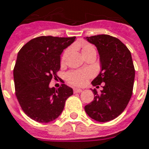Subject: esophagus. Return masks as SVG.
Returning a JSON list of instances; mask_svg holds the SVG:
<instances>
[{
  "label": "esophagus",
  "instance_id": "34e87169",
  "mask_svg": "<svg viewBox=\"0 0 149 149\" xmlns=\"http://www.w3.org/2000/svg\"><path fill=\"white\" fill-rule=\"evenodd\" d=\"M73 91H74V93H80L82 91V89L80 88H74L73 89Z\"/></svg>",
  "mask_w": 149,
  "mask_h": 149
}]
</instances>
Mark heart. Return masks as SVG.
Returning <instances> with one entry per match:
<instances>
[{
	"label": "heart",
	"instance_id": "b5f03b06",
	"mask_svg": "<svg viewBox=\"0 0 149 149\" xmlns=\"http://www.w3.org/2000/svg\"><path fill=\"white\" fill-rule=\"evenodd\" d=\"M81 51L83 54L84 57H85L88 54H90L91 53L96 54V49L95 47L90 43H83L81 45ZM69 52V49H67L64 52L62 56V61H65L66 56ZM90 77V73L88 71L84 70H75V71H70L67 72L65 75L66 81L72 86L76 87H80L84 85Z\"/></svg>",
	"mask_w": 149,
	"mask_h": 149
}]
</instances>
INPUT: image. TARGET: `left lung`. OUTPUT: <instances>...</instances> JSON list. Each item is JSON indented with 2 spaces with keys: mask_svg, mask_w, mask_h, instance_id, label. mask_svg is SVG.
I'll list each match as a JSON object with an SVG mask.
<instances>
[{
  "mask_svg": "<svg viewBox=\"0 0 149 149\" xmlns=\"http://www.w3.org/2000/svg\"><path fill=\"white\" fill-rule=\"evenodd\" d=\"M87 40L97 47L102 69L91 84L97 88L102 84V90L101 94L92 90L94 100L84 110L92 119L109 122L124 111L133 94L135 69L132 56L125 44L111 35H94Z\"/></svg>",
  "mask_w": 149,
  "mask_h": 149,
  "instance_id": "8db88e82",
  "label": "left lung"
}]
</instances>
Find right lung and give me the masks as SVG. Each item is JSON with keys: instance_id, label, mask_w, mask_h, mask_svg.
<instances>
[{"instance_id": "right-lung-1", "label": "right lung", "mask_w": 149, "mask_h": 149, "mask_svg": "<svg viewBox=\"0 0 149 149\" xmlns=\"http://www.w3.org/2000/svg\"><path fill=\"white\" fill-rule=\"evenodd\" d=\"M75 39V36H39L19 49L13 69L15 91L22 110L31 119L41 123L54 121L73 94L65 84L58 89L49 84L58 77L61 53Z\"/></svg>"}]
</instances>
